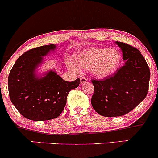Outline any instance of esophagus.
I'll list each match as a JSON object with an SVG mask.
<instances>
[{
  "instance_id": "obj_1",
  "label": "esophagus",
  "mask_w": 158,
  "mask_h": 158,
  "mask_svg": "<svg viewBox=\"0 0 158 158\" xmlns=\"http://www.w3.org/2000/svg\"><path fill=\"white\" fill-rule=\"evenodd\" d=\"M80 81H80L81 84H84L87 82V79H86V77H81V78H80Z\"/></svg>"
}]
</instances>
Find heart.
I'll return each mask as SVG.
<instances>
[{
    "instance_id": "heart-1",
    "label": "heart",
    "mask_w": 158,
    "mask_h": 158,
    "mask_svg": "<svg viewBox=\"0 0 158 158\" xmlns=\"http://www.w3.org/2000/svg\"><path fill=\"white\" fill-rule=\"evenodd\" d=\"M122 60L120 51L116 48H91L81 51L74 59L78 66L85 69H90L94 77L105 78L116 72ZM69 67L74 69L70 65Z\"/></svg>"
}]
</instances>
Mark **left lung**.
Masks as SVG:
<instances>
[{"mask_svg": "<svg viewBox=\"0 0 158 158\" xmlns=\"http://www.w3.org/2000/svg\"><path fill=\"white\" fill-rule=\"evenodd\" d=\"M125 61L111 76L92 80L93 107L101 116L115 117L127 114L146 97L150 70L140 51L132 46L116 42Z\"/></svg>", "mask_w": 158, "mask_h": 158, "instance_id": "8db88e82", "label": "left lung"}]
</instances>
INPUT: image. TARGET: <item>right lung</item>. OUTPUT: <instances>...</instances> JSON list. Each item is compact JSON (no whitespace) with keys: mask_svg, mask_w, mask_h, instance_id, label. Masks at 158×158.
Returning a JSON list of instances; mask_svg holds the SVG:
<instances>
[{"mask_svg":"<svg viewBox=\"0 0 158 158\" xmlns=\"http://www.w3.org/2000/svg\"><path fill=\"white\" fill-rule=\"evenodd\" d=\"M56 45L35 48L19 56L8 77L9 95L17 110L33 121L57 118L72 89L79 86L80 79L68 82L54 70L41 72L44 56L54 53Z\"/></svg>","mask_w":158,"mask_h":158,"instance_id":"right-lung-1","label":"right lung"}]
</instances>
